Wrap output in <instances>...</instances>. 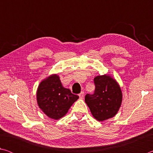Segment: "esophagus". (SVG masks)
Listing matches in <instances>:
<instances>
[{"mask_svg": "<svg viewBox=\"0 0 153 153\" xmlns=\"http://www.w3.org/2000/svg\"><path fill=\"white\" fill-rule=\"evenodd\" d=\"M79 97L80 99H83V98H84V92H82L81 93H80V94H79Z\"/></svg>", "mask_w": 153, "mask_h": 153, "instance_id": "34e87169", "label": "esophagus"}]
</instances>
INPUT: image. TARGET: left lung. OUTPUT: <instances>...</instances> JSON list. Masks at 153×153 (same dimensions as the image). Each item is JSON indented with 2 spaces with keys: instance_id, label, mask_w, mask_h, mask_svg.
<instances>
[{
  "instance_id": "left-lung-1",
  "label": "left lung",
  "mask_w": 153,
  "mask_h": 153,
  "mask_svg": "<svg viewBox=\"0 0 153 153\" xmlns=\"http://www.w3.org/2000/svg\"><path fill=\"white\" fill-rule=\"evenodd\" d=\"M94 82V94H86L85 102L93 117L103 121L117 113L122 102V92L118 82L109 75L96 76Z\"/></svg>"
}]
</instances>
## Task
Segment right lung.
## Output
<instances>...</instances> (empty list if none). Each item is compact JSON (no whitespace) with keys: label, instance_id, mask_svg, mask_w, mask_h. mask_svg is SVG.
Segmentation results:
<instances>
[{"label":"right lung","instance_id":"right-lung-1","mask_svg":"<svg viewBox=\"0 0 153 153\" xmlns=\"http://www.w3.org/2000/svg\"><path fill=\"white\" fill-rule=\"evenodd\" d=\"M78 98V96L63 86L57 74H52L42 79L36 92L38 107L46 115L55 120L65 115Z\"/></svg>","mask_w":153,"mask_h":153}]
</instances>
